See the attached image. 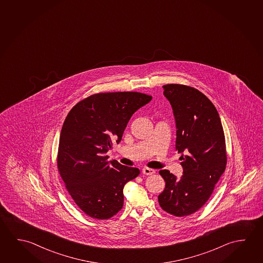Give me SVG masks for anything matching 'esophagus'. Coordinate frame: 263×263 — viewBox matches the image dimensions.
<instances>
[{
    "label": "esophagus",
    "instance_id": "obj_1",
    "mask_svg": "<svg viewBox=\"0 0 263 263\" xmlns=\"http://www.w3.org/2000/svg\"><path fill=\"white\" fill-rule=\"evenodd\" d=\"M155 173L156 171L153 170V168H144L142 170V173L145 174V175H152V174H154Z\"/></svg>",
    "mask_w": 263,
    "mask_h": 263
}]
</instances>
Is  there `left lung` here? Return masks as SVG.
Returning <instances> with one entry per match:
<instances>
[{
    "mask_svg": "<svg viewBox=\"0 0 263 263\" xmlns=\"http://www.w3.org/2000/svg\"><path fill=\"white\" fill-rule=\"evenodd\" d=\"M176 122L175 148L183 175L177 179L168 170L159 171L166 182L159 194L164 211L175 216L192 215L208 201L228 161L224 129L215 105L194 87L163 85Z\"/></svg>",
    "mask_w": 263,
    "mask_h": 263,
    "instance_id": "1",
    "label": "left lung"
}]
</instances>
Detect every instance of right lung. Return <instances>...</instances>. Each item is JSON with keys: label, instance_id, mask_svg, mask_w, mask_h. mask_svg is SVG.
Wrapping results in <instances>:
<instances>
[{"label": "right lung", "instance_id": "1", "mask_svg": "<svg viewBox=\"0 0 263 263\" xmlns=\"http://www.w3.org/2000/svg\"><path fill=\"white\" fill-rule=\"evenodd\" d=\"M151 99L137 91L100 92L75 104L66 117L58 171L74 202L90 217L109 219L122 209L124 186L140 171L109 162L106 152L120 142L134 112Z\"/></svg>", "mask_w": 263, "mask_h": 263}]
</instances>
